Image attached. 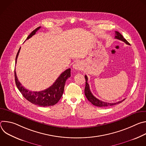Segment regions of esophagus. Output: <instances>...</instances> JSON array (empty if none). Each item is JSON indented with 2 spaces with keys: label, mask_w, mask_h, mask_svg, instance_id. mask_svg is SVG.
I'll return each mask as SVG.
<instances>
[{
  "label": "esophagus",
  "mask_w": 146,
  "mask_h": 146,
  "mask_svg": "<svg viewBox=\"0 0 146 146\" xmlns=\"http://www.w3.org/2000/svg\"><path fill=\"white\" fill-rule=\"evenodd\" d=\"M73 67L74 69H75L76 70H81V67L82 66H81V64L80 62H76V63H75L73 65Z\"/></svg>",
  "instance_id": "obj_1"
}]
</instances>
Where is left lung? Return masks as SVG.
I'll list each match as a JSON object with an SVG mask.
<instances>
[{"mask_svg":"<svg viewBox=\"0 0 146 146\" xmlns=\"http://www.w3.org/2000/svg\"><path fill=\"white\" fill-rule=\"evenodd\" d=\"M115 38H117V39H118L119 40H121V41H123L124 43H125L127 44L130 45V44L128 42V41L125 38L122 36V35L121 33H119L118 32L115 31ZM85 78H86V87H85L84 93H85V95H86V98H87V99L92 104V105H94V106H98V107H107V106H113V105H117V104L121 103L122 102H123L125 99H124L122 100L119 101V102H116V103H108V102L102 101V100L97 99L96 97H95L92 95V94L91 93V92L90 91L89 84H88V83L87 82V81H88V77H87V76L86 75L85 76Z\"/></svg>","mask_w":146,"mask_h":146,"instance_id":"1","label":"left lung"}]
</instances>
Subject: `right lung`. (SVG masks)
I'll use <instances>...</instances> for the list:
<instances>
[{"mask_svg": "<svg viewBox=\"0 0 146 146\" xmlns=\"http://www.w3.org/2000/svg\"><path fill=\"white\" fill-rule=\"evenodd\" d=\"M41 27H39L33 31L28 36L27 40L29 39L35 35L36 32ZM20 49L21 47L19 48L15 58V64L17 63V59ZM14 76L15 84L18 90L27 100L35 105L42 107H48L55 105L61 98L64 93L66 81L70 77V69L69 68L62 73L56 80L54 84L49 88L46 89L45 90L38 92L29 91L22 86L21 84L18 80L15 70H14Z\"/></svg>", "mask_w": 146, "mask_h": 146, "instance_id": "obj_1", "label": "right lung"}]
</instances>
